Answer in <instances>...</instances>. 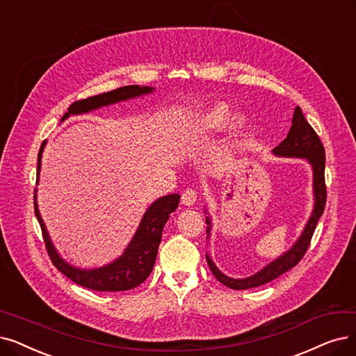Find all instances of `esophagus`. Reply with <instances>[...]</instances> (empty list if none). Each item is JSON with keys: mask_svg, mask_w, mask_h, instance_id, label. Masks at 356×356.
<instances>
[{"mask_svg": "<svg viewBox=\"0 0 356 356\" xmlns=\"http://www.w3.org/2000/svg\"><path fill=\"white\" fill-rule=\"evenodd\" d=\"M181 202L184 206H193L197 202V191L194 188H187L182 193Z\"/></svg>", "mask_w": 356, "mask_h": 356, "instance_id": "esophagus-1", "label": "esophagus"}]
</instances>
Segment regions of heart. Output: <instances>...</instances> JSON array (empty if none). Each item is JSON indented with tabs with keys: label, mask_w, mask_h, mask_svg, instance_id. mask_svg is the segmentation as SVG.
<instances>
[{
	"label": "heart",
	"mask_w": 356,
	"mask_h": 356,
	"mask_svg": "<svg viewBox=\"0 0 356 356\" xmlns=\"http://www.w3.org/2000/svg\"><path fill=\"white\" fill-rule=\"evenodd\" d=\"M227 117H229V108H227L225 104H218L215 106H211L207 109L203 115L198 118L195 130L198 133H211V131H218L225 125ZM244 127V120L241 117H235L231 122V131L238 133L243 130Z\"/></svg>",
	"instance_id": "heart-1"
}]
</instances>
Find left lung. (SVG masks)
Masks as SVG:
<instances>
[{
    "label": "left lung",
    "mask_w": 356,
    "mask_h": 356,
    "mask_svg": "<svg viewBox=\"0 0 356 356\" xmlns=\"http://www.w3.org/2000/svg\"><path fill=\"white\" fill-rule=\"evenodd\" d=\"M273 153L276 156H285V158H302L309 162L312 166V190H314V210H312V215L309 216L301 236L298 238L296 243L292 245L291 250H288L285 254L280 255L279 259L275 261L268 263L259 273H255L245 279H234L223 275L220 270L211 261L210 255H206L207 264L211 270V273L215 277L223 283L225 286L243 291L250 288H257L264 285V283L272 282L273 279L279 277L292 267H295L301 259L305 255L311 238L314 235L316 226L318 219L321 218L324 206H325V181H324V166H325V153L320 137L314 131V129L308 124L305 120L304 113L300 106L295 108L293 117H292V127L286 136V138L282 141V143L273 149ZM207 226V234L210 235V226L211 222L209 218H206Z\"/></svg>",
    "instance_id": "left-lung-1"
}]
</instances>
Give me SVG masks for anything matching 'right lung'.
I'll return each instance as SVG.
<instances>
[{"mask_svg":"<svg viewBox=\"0 0 356 356\" xmlns=\"http://www.w3.org/2000/svg\"><path fill=\"white\" fill-rule=\"evenodd\" d=\"M153 88L149 86H124L115 90H111L102 95H96L83 101H77L68 106V112L63 117L61 121L68 118L70 115H79V113H86L95 111L97 108L108 106L121 101H129V99L152 93ZM45 141L42 143L39 154H38V179L40 172V159L42 152H44ZM179 203V194H169L158 198L145 213L141 219L138 229L133 236L131 243L125 248L124 254L115 261L106 264L99 268L84 270L77 268L68 264L65 260L60 257L58 251L55 250L52 241L48 235L44 220L40 218V213L36 203V190H35V213L42 227V236H44L47 251L51 257L52 264L60 270L63 275L73 280L77 285H81L92 291L99 292H118V291H129L140 283H143L150 272L153 270L156 255H158V248L162 239V231L166 220L169 219L170 213L175 211Z\"/></svg>","mask_w":356,"mask_h":356,"instance_id":"add662e5","label":"right lung"}]
</instances>
